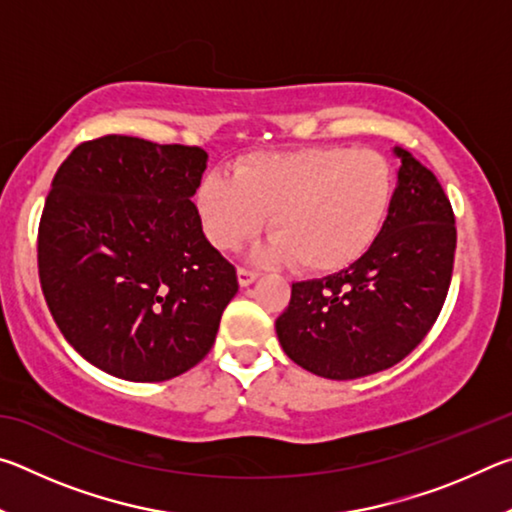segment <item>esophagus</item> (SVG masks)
<instances>
[{
    "instance_id": "1",
    "label": "esophagus",
    "mask_w": 512,
    "mask_h": 512,
    "mask_svg": "<svg viewBox=\"0 0 512 512\" xmlns=\"http://www.w3.org/2000/svg\"><path fill=\"white\" fill-rule=\"evenodd\" d=\"M237 277H239V284H241V287H248V284H253V282L257 280L259 273H257V271H253V268L239 266V268H237Z\"/></svg>"
}]
</instances>
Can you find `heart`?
Segmentation results:
<instances>
[{"label": "heart", "mask_w": 512, "mask_h": 512, "mask_svg": "<svg viewBox=\"0 0 512 512\" xmlns=\"http://www.w3.org/2000/svg\"><path fill=\"white\" fill-rule=\"evenodd\" d=\"M393 201L391 160L350 146L253 153L235 164V178L207 173L198 187V214L214 248L237 250L271 214L266 255L309 275L359 262L384 232Z\"/></svg>", "instance_id": "1"}]
</instances>
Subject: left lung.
<instances>
[{"mask_svg": "<svg viewBox=\"0 0 512 512\" xmlns=\"http://www.w3.org/2000/svg\"><path fill=\"white\" fill-rule=\"evenodd\" d=\"M402 158L386 228L366 255L323 280L296 282L275 320L291 361L327 379H357L400 363L445 305L454 271L452 203L433 173Z\"/></svg>", "mask_w": 512, "mask_h": 512, "instance_id": "obj_1", "label": "left lung"}]
</instances>
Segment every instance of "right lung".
Listing matches in <instances>:
<instances>
[{
    "instance_id": "add662e5",
    "label": "right lung",
    "mask_w": 512,
    "mask_h": 512,
    "mask_svg": "<svg viewBox=\"0 0 512 512\" xmlns=\"http://www.w3.org/2000/svg\"><path fill=\"white\" fill-rule=\"evenodd\" d=\"M205 167L201 146L103 135L51 180L40 287L67 343L108 375L164 381L214 345L239 280L192 203Z\"/></svg>"
}]
</instances>
